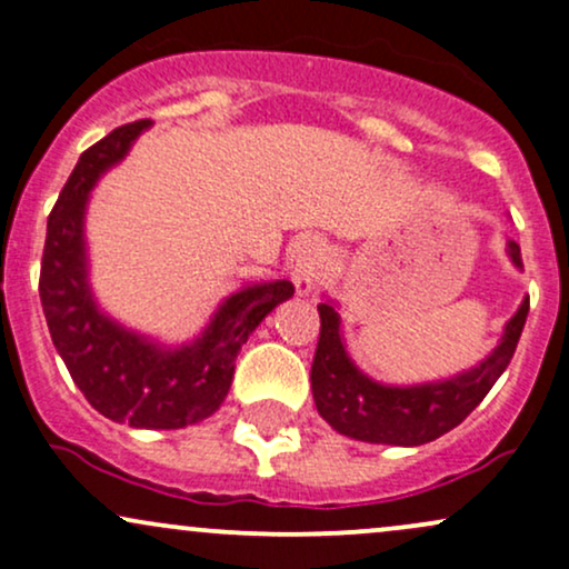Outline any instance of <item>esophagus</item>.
I'll return each instance as SVG.
<instances>
[{"label": "esophagus", "mask_w": 569, "mask_h": 569, "mask_svg": "<svg viewBox=\"0 0 569 569\" xmlns=\"http://www.w3.org/2000/svg\"><path fill=\"white\" fill-rule=\"evenodd\" d=\"M322 260H325V250L322 244H319V239L303 237L298 239L296 247H292L290 266H287V269H290V279H292V287H296L298 298H306L313 290V284H317L319 279V266H322Z\"/></svg>", "instance_id": "esophagus-1"}]
</instances>
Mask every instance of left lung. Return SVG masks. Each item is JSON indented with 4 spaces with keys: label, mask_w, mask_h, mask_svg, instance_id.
<instances>
[{
    "label": "left lung",
    "mask_w": 569,
    "mask_h": 569,
    "mask_svg": "<svg viewBox=\"0 0 569 569\" xmlns=\"http://www.w3.org/2000/svg\"><path fill=\"white\" fill-rule=\"evenodd\" d=\"M506 256L513 269L522 271V252L513 239H506ZM317 309L322 330L311 365V391L319 416L338 433L357 442L418 447L463 423L503 376L525 330L530 298H522L519 309L503 325L498 346L482 362L450 378L407 386L383 383L359 370L346 349L336 300L322 298Z\"/></svg>",
    "instance_id": "1"
}]
</instances>
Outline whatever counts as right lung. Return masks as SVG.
Instances as JSON below:
<instances>
[{
	"label": "right lung",
	"mask_w": 569,
	"mask_h": 569,
	"mask_svg": "<svg viewBox=\"0 0 569 569\" xmlns=\"http://www.w3.org/2000/svg\"><path fill=\"white\" fill-rule=\"evenodd\" d=\"M149 127L151 119L117 127L79 157L47 218L39 298L66 370L100 416L132 429H186L223 405L239 349L296 287L287 279L247 282L220 300L197 338L176 346L100 309L90 282L87 204L98 180Z\"/></svg>",
	"instance_id": "1"
}]
</instances>
